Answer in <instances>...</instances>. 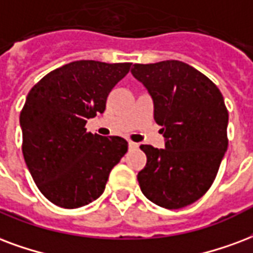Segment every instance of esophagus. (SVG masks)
<instances>
[{
    "mask_svg": "<svg viewBox=\"0 0 253 253\" xmlns=\"http://www.w3.org/2000/svg\"><path fill=\"white\" fill-rule=\"evenodd\" d=\"M138 143H135V142H128V149H130V150H135V149H138Z\"/></svg>",
    "mask_w": 253,
    "mask_h": 253,
    "instance_id": "obj_1",
    "label": "esophagus"
}]
</instances>
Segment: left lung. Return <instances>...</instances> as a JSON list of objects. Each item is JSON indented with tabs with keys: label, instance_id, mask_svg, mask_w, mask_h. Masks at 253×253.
Segmentation results:
<instances>
[{
	"label": "left lung",
	"instance_id": "obj_1",
	"mask_svg": "<svg viewBox=\"0 0 253 253\" xmlns=\"http://www.w3.org/2000/svg\"><path fill=\"white\" fill-rule=\"evenodd\" d=\"M131 74L150 93L165 136V149L141 145L147 157L138 173L142 193L166 209L188 207L212 186L228 149L224 98L212 80L178 60L134 64Z\"/></svg>",
	"mask_w": 253,
	"mask_h": 253
}]
</instances>
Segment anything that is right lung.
<instances>
[{
  "mask_svg": "<svg viewBox=\"0 0 253 253\" xmlns=\"http://www.w3.org/2000/svg\"><path fill=\"white\" fill-rule=\"evenodd\" d=\"M131 63L79 60L45 75L20 114L22 154L32 178L50 203L75 209L102 196L112 168L127 151L121 136L87 132L106 110L108 93Z\"/></svg>",
  "mask_w": 253,
  "mask_h": 253,
  "instance_id": "add662e5",
  "label": "right lung"
}]
</instances>
